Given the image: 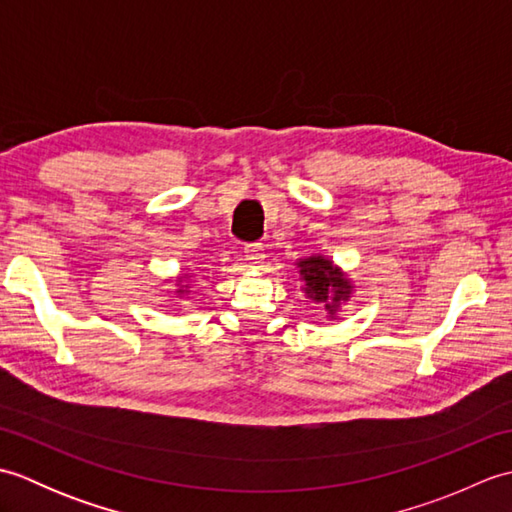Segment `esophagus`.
<instances>
[{"label": "esophagus", "mask_w": 512, "mask_h": 512, "mask_svg": "<svg viewBox=\"0 0 512 512\" xmlns=\"http://www.w3.org/2000/svg\"><path fill=\"white\" fill-rule=\"evenodd\" d=\"M244 257L248 259V262L250 264H253V266H259V264H262L264 262V246L262 244H248L246 248H244Z\"/></svg>", "instance_id": "34e87169"}]
</instances>
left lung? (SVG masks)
<instances>
[{
	"instance_id": "8db88e82",
	"label": "left lung",
	"mask_w": 512,
	"mask_h": 512,
	"mask_svg": "<svg viewBox=\"0 0 512 512\" xmlns=\"http://www.w3.org/2000/svg\"><path fill=\"white\" fill-rule=\"evenodd\" d=\"M297 266L301 279L306 281L308 297H312L314 301H323L328 314H334L336 308H339V303L350 297V279H347L330 259L317 255L301 259Z\"/></svg>"
}]
</instances>
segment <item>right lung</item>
<instances>
[{
  "label": "right lung",
  "instance_id": "right-lung-1",
  "mask_svg": "<svg viewBox=\"0 0 512 512\" xmlns=\"http://www.w3.org/2000/svg\"><path fill=\"white\" fill-rule=\"evenodd\" d=\"M180 281H182V279H180ZM182 288H184V286H180V290H178V292H184V290H182Z\"/></svg>",
  "mask_w": 512,
  "mask_h": 512
}]
</instances>
